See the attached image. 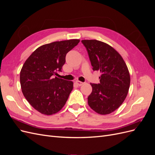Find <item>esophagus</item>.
<instances>
[{"label":"esophagus","mask_w":155,"mask_h":155,"mask_svg":"<svg viewBox=\"0 0 155 155\" xmlns=\"http://www.w3.org/2000/svg\"><path fill=\"white\" fill-rule=\"evenodd\" d=\"M76 84H77L78 86H81V85H83V83H83V82H81L80 81H76Z\"/></svg>","instance_id":"1"}]
</instances>
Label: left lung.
Here are the masks:
<instances>
[{"instance_id":"1","label":"left lung","mask_w":155,"mask_h":155,"mask_svg":"<svg viewBox=\"0 0 155 155\" xmlns=\"http://www.w3.org/2000/svg\"><path fill=\"white\" fill-rule=\"evenodd\" d=\"M93 70L100 71L99 84L91 83L92 91L88 104L97 113L110 114L123 104L127 95L130 78L121 55L111 46L95 39L82 40Z\"/></svg>"}]
</instances>
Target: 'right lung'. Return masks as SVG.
I'll return each instance as SVG.
<instances>
[{
    "label": "right lung",
    "instance_id": "1",
    "mask_svg": "<svg viewBox=\"0 0 155 155\" xmlns=\"http://www.w3.org/2000/svg\"><path fill=\"white\" fill-rule=\"evenodd\" d=\"M79 41L70 39L42 45L23 64L20 73L22 94L41 114L57 113L66 104L74 83L54 76L57 71H61L67 54Z\"/></svg>",
    "mask_w": 155,
    "mask_h": 155
}]
</instances>
